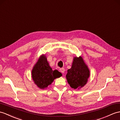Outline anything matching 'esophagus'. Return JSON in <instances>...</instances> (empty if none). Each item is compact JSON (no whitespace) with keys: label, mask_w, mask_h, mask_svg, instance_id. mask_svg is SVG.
<instances>
[{"label":"esophagus","mask_w":120,"mask_h":120,"mask_svg":"<svg viewBox=\"0 0 120 120\" xmlns=\"http://www.w3.org/2000/svg\"><path fill=\"white\" fill-rule=\"evenodd\" d=\"M64 71H65V69L64 68H60V71L61 72V73H64Z\"/></svg>","instance_id":"34e87169"}]
</instances>
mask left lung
Here are the masks:
<instances>
[{
    "instance_id": "obj_1",
    "label": "left lung",
    "mask_w": 120,
    "mask_h": 120,
    "mask_svg": "<svg viewBox=\"0 0 120 120\" xmlns=\"http://www.w3.org/2000/svg\"><path fill=\"white\" fill-rule=\"evenodd\" d=\"M90 77V71L81 57H75L71 69L68 70L66 76L70 86L77 89L84 86Z\"/></svg>"
}]
</instances>
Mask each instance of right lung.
Segmentation results:
<instances>
[{"mask_svg": "<svg viewBox=\"0 0 120 120\" xmlns=\"http://www.w3.org/2000/svg\"><path fill=\"white\" fill-rule=\"evenodd\" d=\"M33 80L38 87L46 88L53 82L54 79L59 78L62 74L57 70L52 71L44 55L41 56L36 63L32 71Z\"/></svg>", "mask_w": 120, "mask_h": 120, "instance_id": "right-lung-1", "label": "right lung"}]
</instances>
